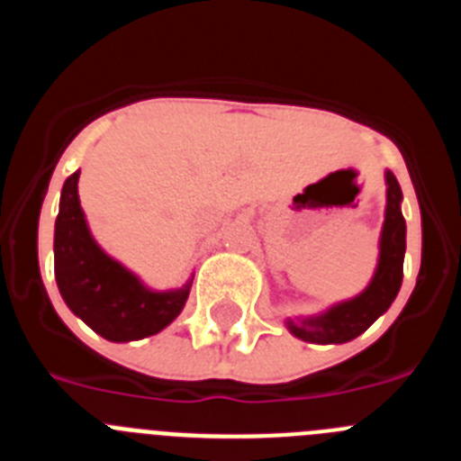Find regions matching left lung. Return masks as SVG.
Instances as JSON below:
<instances>
[{
  "label": "left lung",
  "mask_w": 461,
  "mask_h": 461,
  "mask_svg": "<svg viewBox=\"0 0 461 461\" xmlns=\"http://www.w3.org/2000/svg\"><path fill=\"white\" fill-rule=\"evenodd\" d=\"M385 219L378 238V263L372 281L356 297L341 300L325 312L286 319L291 335L312 344H346L360 337L378 316L394 303L404 276L406 221L402 214V189L390 170H385Z\"/></svg>",
  "instance_id": "1"
}]
</instances>
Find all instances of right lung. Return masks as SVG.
Segmentation results:
<instances>
[{"mask_svg":"<svg viewBox=\"0 0 461 461\" xmlns=\"http://www.w3.org/2000/svg\"><path fill=\"white\" fill-rule=\"evenodd\" d=\"M80 170L62 186L55 221V279L67 307L108 341H136L168 328L185 309L194 275L180 288L154 291L105 254L87 226L78 195Z\"/></svg>","mask_w":461,"mask_h":461,"instance_id":"right-lung-1","label":"right lung"}]
</instances>
